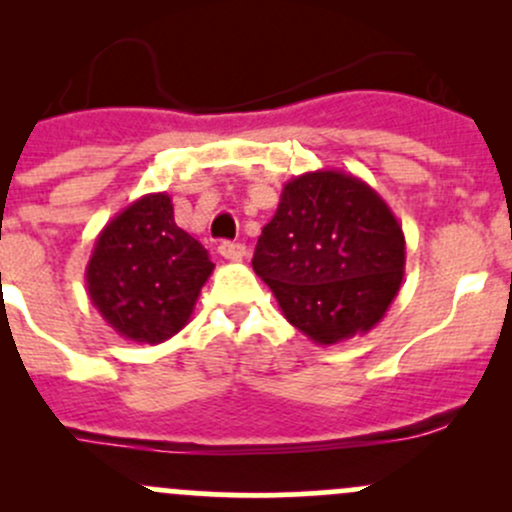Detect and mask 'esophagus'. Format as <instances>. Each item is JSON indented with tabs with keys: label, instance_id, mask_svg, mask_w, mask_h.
I'll return each mask as SVG.
<instances>
[{
	"label": "esophagus",
	"instance_id": "1",
	"mask_svg": "<svg viewBox=\"0 0 512 512\" xmlns=\"http://www.w3.org/2000/svg\"><path fill=\"white\" fill-rule=\"evenodd\" d=\"M218 252H220V257H225V260L237 262L245 257V245H242V242H220Z\"/></svg>",
	"mask_w": 512,
	"mask_h": 512
}]
</instances>
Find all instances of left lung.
<instances>
[{"instance_id": "1", "label": "left lung", "mask_w": 512, "mask_h": 512, "mask_svg": "<svg viewBox=\"0 0 512 512\" xmlns=\"http://www.w3.org/2000/svg\"><path fill=\"white\" fill-rule=\"evenodd\" d=\"M404 267V230L386 200L356 175L327 168L285 183L252 257L287 322L322 347L374 329Z\"/></svg>"}]
</instances>
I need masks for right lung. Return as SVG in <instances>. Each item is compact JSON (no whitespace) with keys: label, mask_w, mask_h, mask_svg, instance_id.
Segmentation results:
<instances>
[{"label":"right lung","mask_w":512,"mask_h":512,"mask_svg":"<svg viewBox=\"0 0 512 512\" xmlns=\"http://www.w3.org/2000/svg\"><path fill=\"white\" fill-rule=\"evenodd\" d=\"M215 265L208 250L173 220L168 193H148L98 232L86 289L118 337L160 344L190 322Z\"/></svg>","instance_id":"add662e5"}]
</instances>
